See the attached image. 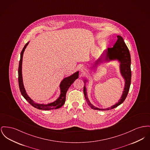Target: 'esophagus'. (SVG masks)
Returning <instances> with one entry per match:
<instances>
[{
  "mask_svg": "<svg viewBox=\"0 0 150 150\" xmlns=\"http://www.w3.org/2000/svg\"><path fill=\"white\" fill-rule=\"evenodd\" d=\"M80 71H81V72L84 73V72H86V71H87V69L85 68V67H81V69H80Z\"/></svg>",
  "mask_w": 150,
  "mask_h": 150,
  "instance_id": "34e87169",
  "label": "esophagus"
}]
</instances>
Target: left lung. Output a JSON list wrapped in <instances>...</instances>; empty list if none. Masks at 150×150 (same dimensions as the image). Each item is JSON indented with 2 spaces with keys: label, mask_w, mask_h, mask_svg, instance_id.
<instances>
[{
  "label": "left lung",
  "mask_w": 150,
  "mask_h": 150,
  "mask_svg": "<svg viewBox=\"0 0 150 150\" xmlns=\"http://www.w3.org/2000/svg\"><path fill=\"white\" fill-rule=\"evenodd\" d=\"M117 38L118 39L114 45L113 47L111 48H108L107 50H105L103 52L101 56L98 58V59H97V61H96L95 63V66H96V65L98 64V63H102L104 61L109 62L110 61L118 60L120 63V69L121 75L122 76L123 79L125 81L123 93L118 102L114 105L106 109L98 108L97 107H95V106L93 105L89 101L86 88V81H87V80H84V82L85 83V86H84L83 92L86 100L88 105L92 109L95 110H109L117 107L118 106L121 104L125 101V100L127 96L129 91L132 79L130 54L126 45L125 44L123 41V38L121 35H117Z\"/></svg>",
  "instance_id": "8db88e82"
}]
</instances>
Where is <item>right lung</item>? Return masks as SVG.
<instances>
[{"label":"right lung","instance_id":"add662e5","mask_svg":"<svg viewBox=\"0 0 150 150\" xmlns=\"http://www.w3.org/2000/svg\"><path fill=\"white\" fill-rule=\"evenodd\" d=\"M29 44V42L27 43L24 47H23L21 54H20V60L19 61V65H18V86L20 91L21 92V95L23 96L25 98L29 103L35 107L37 109L40 110H53L60 108L61 106L64 105L66 100V95L67 93V90L70 88L71 84L74 82V81L77 79L79 77V71H77L71 75L69 77H66L64 78L60 85L59 87L61 89V95L55 101L51 103H49L47 104H38L35 103V102L32 100L29 96L27 95L26 91L24 87L23 81V76H22V62H23V57L24 52L27 47V45Z\"/></svg>","mask_w":150,"mask_h":150}]
</instances>
